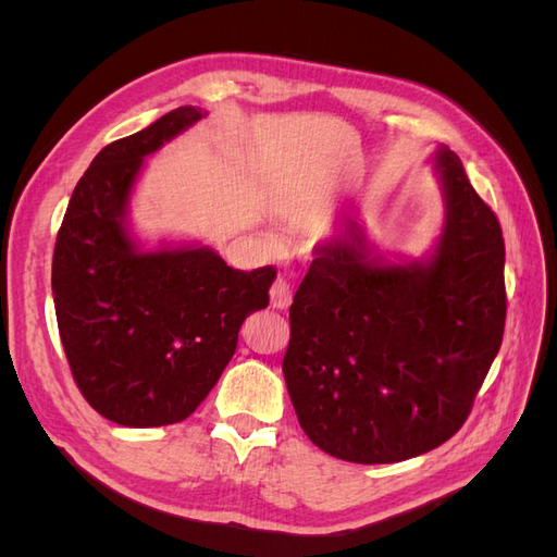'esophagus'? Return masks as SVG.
Returning <instances> with one entry per match:
<instances>
[{"instance_id":"1","label":"esophagus","mask_w":557,"mask_h":557,"mask_svg":"<svg viewBox=\"0 0 557 557\" xmlns=\"http://www.w3.org/2000/svg\"><path fill=\"white\" fill-rule=\"evenodd\" d=\"M269 297H272V307L274 309H281V311L288 309L290 301H293L290 283L285 281V278H276L274 285H272V290H269Z\"/></svg>"}]
</instances>
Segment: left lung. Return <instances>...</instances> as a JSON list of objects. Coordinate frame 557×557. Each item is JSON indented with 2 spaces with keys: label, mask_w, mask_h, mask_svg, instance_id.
Segmentation results:
<instances>
[{
  "label": "left lung",
  "mask_w": 557,
  "mask_h": 557,
  "mask_svg": "<svg viewBox=\"0 0 557 557\" xmlns=\"http://www.w3.org/2000/svg\"><path fill=\"white\" fill-rule=\"evenodd\" d=\"M434 170L446 221L430 256L387 262L348 218L293 299L285 385L301 430L339 460L401 462L448 442L502 346L497 215L453 150L440 146Z\"/></svg>",
  "instance_id": "1"
}]
</instances>
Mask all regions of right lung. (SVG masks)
I'll list each match as a JSON object with an SVG mask.
<instances>
[{
    "mask_svg": "<svg viewBox=\"0 0 557 557\" xmlns=\"http://www.w3.org/2000/svg\"><path fill=\"white\" fill-rule=\"evenodd\" d=\"M205 115L178 107L99 150L58 232L50 283L66 362L90 407L125 428L188 418L276 278L274 267L232 269L209 246L144 250L127 227L144 160Z\"/></svg>",
    "mask_w": 557,
    "mask_h": 557,
    "instance_id": "add662e5",
    "label": "right lung"
}]
</instances>
